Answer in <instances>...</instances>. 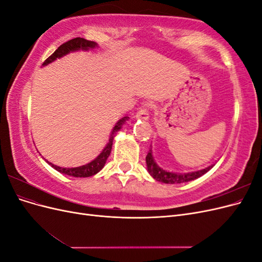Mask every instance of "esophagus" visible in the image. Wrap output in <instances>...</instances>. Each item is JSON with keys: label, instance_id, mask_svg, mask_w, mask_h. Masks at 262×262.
I'll use <instances>...</instances> for the list:
<instances>
[{"label": "esophagus", "instance_id": "1", "mask_svg": "<svg viewBox=\"0 0 262 262\" xmlns=\"http://www.w3.org/2000/svg\"><path fill=\"white\" fill-rule=\"evenodd\" d=\"M136 117H137L138 119H144V120H147L148 117H149L148 105H147V104H143V106H142L141 108H139Z\"/></svg>", "mask_w": 262, "mask_h": 262}]
</instances>
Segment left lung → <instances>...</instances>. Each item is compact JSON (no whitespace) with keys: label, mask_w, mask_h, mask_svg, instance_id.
I'll return each mask as SVG.
<instances>
[{"label":"left lung","mask_w":262,"mask_h":262,"mask_svg":"<svg viewBox=\"0 0 262 262\" xmlns=\"http://www.w3.org/2000/svg\"><path fill=\"white\" fill-rule=\"evenodd\" d=\"M146 161V166H147V171L149 172V175L152 176L155 180L164 182V184H182V182H188L194 180L196 178L201 177L204 175L205 172H208L213 166H209V167L201 169V170H196V171H191V172H172L165 170L162 167L158 166L154 160V156L152 153V146H150L148 153L145 157Z\"/></svg>","instance_id":"8db88e82"}]
</instances>
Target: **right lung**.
<instances>
[{"label":"right lung","instance_id":"add662e5","mask_svg":"<svg viewBox=\"0 0 262 262\" xmlns=\"http://www.w3.org/2000/svg\"><path fill=\"white\" fill-rule=\"evenodd\" d=\"M97 47V43L94 42V41H90V40H86L84 38L81 37H77L74 39H71V40L64 42L63 45H61L59 48L55 50L50 57L47 59L43 63L42 66H47L49 64V63L53 62L54 60H57L59 58H62L63 55H66L70 52H73V51H77V50H89V49H94ZM126 120H129V117H123L121 118L120 120H119L116 125L114 126V129L112 131V134H110V138L107 145L105 146V148L102 149V152L95 158L94 161H92L91 163L83 165V166H78V167H73V168H66V167H60V166L57 165H53L52 163H49L48 161H46L48 163L51 167H53L55 170H58L59 172L64 173V175L68 176H72V177H91L96 175L98 171H100L102 168H104V166L106 164L107 158L110 155V152H112V147H113V142L115 139V136L117 134V132L122 128V125L124 124V122Z\"/></svg>","mask_w":262,"mask_h":262}]
</instances>
